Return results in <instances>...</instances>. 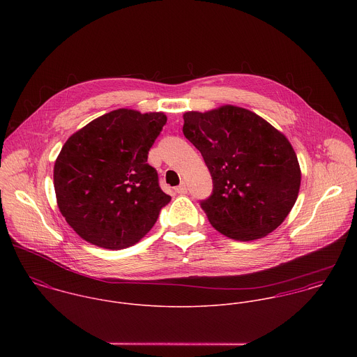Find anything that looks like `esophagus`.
I'll list each match as a JSON object with an SVG mask.
<instances>
[{
	"label": "esophagus",
	"mask_w": 357,
	"mask_h": 357,
	"mask_svg": "<svg viewBox=\"0 0 357 357\" xmlns=\"http://www.w3.org/2000/svg\"><path fill=\"white\" fill-rule=\"evenodd\" d=\"M174 190H176V192H177V194H180V195L187 194V185H185V183H181V184H180L178 187H176Z\"/></svg>",
	"instance_id": "34e87169"
}]
</instances>
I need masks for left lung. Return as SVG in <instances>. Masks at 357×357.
I'll list each match as a JSON object with an SVG mask.
<instances>
[{
	"instance_id": "8db88e82",
	"label": "left lung",
	"mask_w": 357,
	"mask_h": 357,
	"mask_svg": "<svg viewBox=\"0 0 357 357\" xmlns=\"http://www.w3.org/2000/svg\"><path fill=\"white\" fill-rule=\"evenodd\" d=\"M183 118V133L202 153L213 178V194L201 202L210 224L243 242L275 231L301 185L287 137L253 111L231 104L188 111Z\"/></svg>"
}]
</instances>
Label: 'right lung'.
<instances>
[{
  "label": "right lung",
  "instance_id": "obj_1",
  "mask_svg": "<svg viewBox=\"0 0 357 357\" xmlns=\"http://www.w3.org/2000/svg\"><path fill=\"white\" fill-rule=\"evenodd\" d=\"M167 118L119 108L93 119L64 143L53 167L57 206L86 242L121 250L137 243L170 202L147 163Z\"/></svg>",
  "mask_w": 357,
  "mask_h": 357
}]
</instances>
